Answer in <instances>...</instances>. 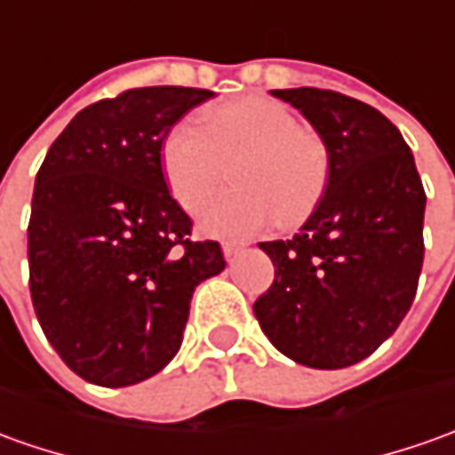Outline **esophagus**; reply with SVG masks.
<instances>
[{
  "mask_svg": "<svg viewBox=\"0 0 455 455\" xmlns=\"http://www.w3.org/2000/svg\"><path fill=\"white\" fill-rule=\"evenodd\" d=\"M243 246H246L243 241H224V243H221V249H224V256H227V259H231L234 253H239Z\"/></svg>",
  "mask_w": 455,
  "mask_h": 455,
  "instance_id": "esophagus-1",
  "label": "esophagus"
}]
</instances>
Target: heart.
Segmentation results:
<instances>
[{
    "label": "heart",
    "mask_w": 455,
    "mask_h": 455,
    "mask_svg": "<svg viewBox=\"0 0 455 455\" xmlns=\"http://www.w3.org/2000/svg\"><path fill=\"white\" fill-rule=\"evenodd\" d=\"M166 187L187 212L219 187L231 166V191L204 204L199 224L214 236H249L274 224H296L314 212L331 181V147L267 97L228 101L204 114V129L174 124L162 141Z\"/></svg>",
    "instance_id": "1"
}]
</instances>
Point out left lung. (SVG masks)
<instances>
[{
	"label": "left lung",
	"mask_w": 455,
	"mask_h": 455,
	"mask_svg": "<svg viewBox=\"0 0 455 455\" xmlns=\"http://www.w3.org/2000/svg\"><path fill=\"white\" fill-rule=\"evenodd\" d=\"M331 147V181L291 239L261 241L274 283L261 331L308 369L371 356L409 314L423 267L426 191L409 144L369 104L331 89H274Z\"/></svg>",
	"instance_id": "8db88e82"
}]
</instances>
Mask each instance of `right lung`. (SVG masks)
<instances>
[{
    "label": "right lung",
    "instance_id": "add662e5",
    "mask_svg": "<svg viewBox=\"0 0 455 455\" xmlns=\"http://www.w3.org/2000/svg\"><path fill=\"white\" fill-rule=\"evenodd\" d=\"M214 97L139 86L82 109L36 172L27 228L29 291L61 361L84 381H147L176 356L194 289L224 271L169 194L162 141Z\"/></svg>",
    "mask_w": 455,
    "mask_h": 455
}]
</instances>
